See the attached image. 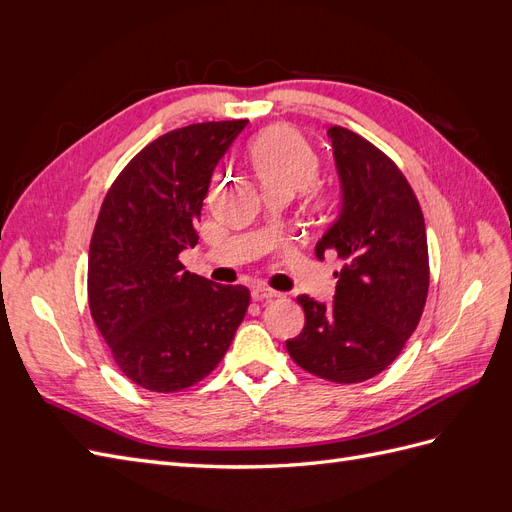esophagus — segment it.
I'll return each mask as SVG.
<instances>
[{"label":"esophagus","instance_id":"esophagus-1","mask_svg":"<svg viewBox=\"0 0 512 512\" xmlns=\"http://www.w3.org/2000/svg\"><path fill=\"white\" fill-rule=\"evenodd\" d=\"M280 297V292H275V290H271V288H262V286H258V288H254L252 290V299L254 301H273V299H277Z\"/></svg>","mask_w":512,"mask_h":512}]
</instances>
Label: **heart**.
<instances>
[{"label":"heart","mask_w":512,"mask_h":512,"mask_svg":"<svg viewBox=\"0 0 512 512\" xmlns=\"http://www.w3.org/2000/svg\"><path fill=\"white\" fill-rule=\"evenodd\" d=\"M254 173L265 192L297 194L318 177V156L305 138L292 128L262 132L250 147Z\"/></svg>","instance_id":"obj_1"}]
</instances>
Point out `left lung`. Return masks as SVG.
<instances>
[{"label": "left lung", "mask_w": 512, "mask_h": 512, "mask_svg": "<svg viewBox=\"0 0 512 512\" xmlns=\"http://www.w3.org/2000/svg\"><path fill=\"white\" fill-rule=\"evenodd\" d=\"M342 181V213L316 245L335 252L331 305L297 297L305 312L292 361L337 384L378 376L404 350L423 316L429 290L427 232L421 205L397 164L367 138L342 126L327 130Z\"/></svg>", "instance_id": "8db88e82"}]
</instances>
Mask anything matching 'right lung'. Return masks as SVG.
Wrapping results in <instances>:
<instances>
[{
  "label": "right lung",
  "instance_id": "add662e5",
  "mask_svg": "<svg viewBox=\"0 0 512 512\" xmlns=\"http://www.w3.org/2000/svg\"><path fill=\"white\" fill-rule=\"evenodd\" d=\"M247 119L166 132L141 149L108 188L91 235V318L117 367L153 393H175L224 359L250 305L245 286L185 271L179 254L196 224L213 168Z\"/></svg>",
  "mask_w": 512,
  "mask_h": 512
}]
</instances>
